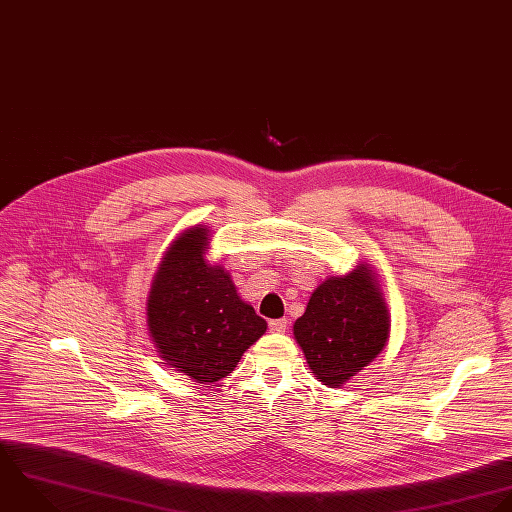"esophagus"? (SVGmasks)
<instances>
[{
    "instance_id": "34e87169",
    "label": "esophagus",
    "mask_w": 512,
    "mask_h": 512,
    "mask_svg": "<svg viewBox=\"0 0 512 512\" xmlns=\"http://www.w3.org/2000/svg\"><path fill=\"white\" fill-rule=\"evenodd\" d=\"M287 325H289V321L285 317L283 319H273V321H269V331L271 333H285Z\"/></svg>"
}]
</instances>
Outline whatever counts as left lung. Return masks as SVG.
Instances as JSON below:
<instances>
[{
	"mask_svg": "<svg viewBox=\"0 0 512 512\" xmlns=\"http://www.w3.org/2000/svg\"><path fill=\"white\" fill-rule=\"evenodd\" d=\"M389 331L391 315L367 263L349 275L323 281L293 325L309 369L323 385L335 389L385 349Z\"/></svg>",
	"mask_w": 512,
	"mask_h": 512,
	"instance_id": "1",
	"label": "left lung"
}]
</instances>
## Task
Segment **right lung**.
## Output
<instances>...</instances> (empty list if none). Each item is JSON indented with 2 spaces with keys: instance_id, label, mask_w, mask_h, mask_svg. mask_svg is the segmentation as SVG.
Returning a JSON list of instances; mask_svg holds the SVG:
<instances>
[{
  "instance_id": "1",
  "label": "right lung",
  "mask_w": 512,
  "mask_h": 512,
  "mask_svg": "<svg viewBox=\"0 0 512 512\" xmlns=\"http://www.w3.org/2000/svg\"><path fill=\"white\" fill-rule=\"evenodd\" d=\"M209 229L183 231L165 251L147 297V329L165 365L195 383L227 377L267 331L231 275L205 259Z\"/></svg>"
}]
</instances>
